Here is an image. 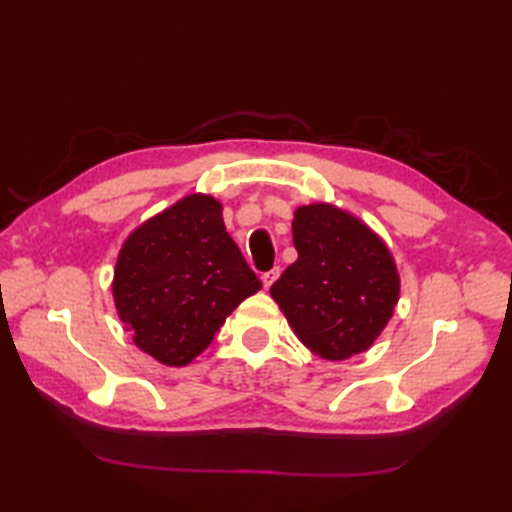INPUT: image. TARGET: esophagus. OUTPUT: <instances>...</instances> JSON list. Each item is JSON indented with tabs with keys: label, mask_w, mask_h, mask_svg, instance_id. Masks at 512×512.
Segmentation results:
<instances>
[{
	"label": "esophagus",
	"mask_w": 512,
	"mask_h": 512,
	"mask_svg": "<svg viewBox=\"0 0 512 512\" xmlns=\"http://www.w3.org/2000/svg\"><path fill=\"white\" fill-rule=\"evenodd\" d=\"M279 275H281V268L277 266V268H273V270H268V273H264L262 275V281H264V288L268 290L270 286H273L275 284V281L279 279Z\"/></svg>",
	"instance_id": "34e87169"
}]
</instances>
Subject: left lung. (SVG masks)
<instances>
[{"label": "left lung", "instance_id": "1", "mask_svg": "<svg viewBox=\"0 0 512 512\" xmlns=\"http://www.w3.org/2000/svg\"><path fill=\"white\" fill-rule=\"evenodd\" d=\"M297 262L270 297L299 341L325 361L372 347L394 314L400 277L387 244L339 206H299L292 220Z\"/></svg>", "mask_w": 512, "mask_h": 512}]
</instances>
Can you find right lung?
<instances>
[{"mask_svg":"<svg viewBox=\"0 0 512 512\" xmlns=\"http://www.w3.org/2000/svg\"><path fill=\"white\" fill-rule=\"evenodd\" d=\"M262 288L226 233L222 204L191 193L125 239L114 303L134 343L158 363L189 365L228 314Z\"/></svg>","mask_w":512,"mask_h":512,"instance_id":"add662e5","label":"right lung"}]
</instances>
